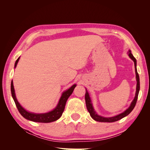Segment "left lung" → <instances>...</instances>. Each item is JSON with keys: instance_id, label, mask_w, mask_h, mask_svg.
<instances>
[{"instance_id": "8db88e82", "label": "left lung", "mask_w": 150, "mask_h": 150, "mask_svg": "<svg viewBox=\"0 0 150 150\" xmlns=\"http://www.w3.org/2000/svg\"><path fill=\"white\" fill-rule=\"evenodd\" d=\"M128 54L129 57L132 59L134 62V67H135V73H136V79H137V88H136V93H135V96L133 99V101L131 102L130 104L129 107L126 109V110L120 114L116 115L115 116H112V117H103L102 116H100L97 114V112L96 111L94 110V109L93 106V103L91 101V98L89 96V93L88 92L87 89H86V94H85V101H86V108H87V110L88 112H89L90 116H91L92 118L99 122H115L118 121L122 118H123L125 116H128L129 113L133 111L134 109L136 103H137V99L138 96V94L139 91V77L138 75V73L137 72V59L134 58V57L133 56V54H131V51L130 50H129L128 52Z\"/></svg>"}]
</instances>
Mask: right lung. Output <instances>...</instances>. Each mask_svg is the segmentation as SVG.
<instances>
[{"mask_svg":"<svg viewBox=\"0 0 150 150\" xmlns=\"http://www.w3.org/2000/svg\"><path fill=\"white\" fill-rule=\"evenodd\" d=\"M20 59V57L17 59V61L15 62L14 68L16 67L17 64L19 60ZM76 86V84H73L71 88L66 90L65 91L62 93L61 96L59 99V101L58 102V104H57L56 107L52 110L51 111H49L45 113H34L29 112L27 111L26 110L22 107L20 103L18 102L17 99L16 98V93L14 88H13V81H12L11 82V94L12 98L14 101L18 109V111H19L20 114L23 116L24 118L26 120H28L34 122H51L55 121L59 119L61 116L62 115V112L64 110L66 103L67 100V99L71 96V94L73 92V91Z\"/></svg>","mask_w":150,"mask_h":150,"instance_id":"obj_1","label":"right lung"}]
</instances>
